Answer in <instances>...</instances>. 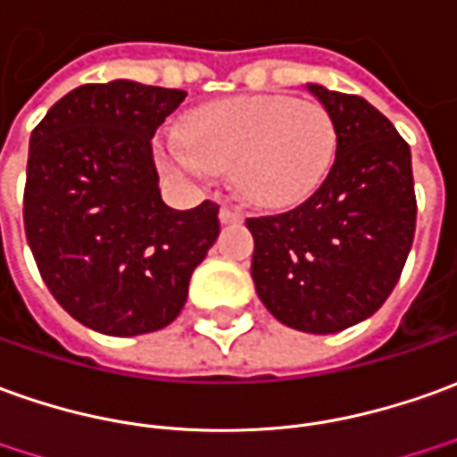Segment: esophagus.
I'll return each mask as SVG.
<instances>
[{
  "label": "esophagus",
  "instance_id": "obj_1",
  "mask_svg": "<svg viewBox=\"0 0 457 457\" xmlns=\"http://www.w3.org/2000/svg\"><path fill=\"white\" fill-rule=\"evenodd\" d=\"M221 223H238L241 219H244V213H241V209H236L234 204H221Z\"/></svg>",
  "mask_w": 457,
  "mask_h": 457
}]
</instances>
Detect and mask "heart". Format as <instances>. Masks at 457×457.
Instances as JSON below:
<instances>
[{"instance_id":"obj_1","label":"heart","mask_w":457,"mask_h":457,"mask_svg":"<svg viewBox=\"0 0 457 457\" xmlns=\"http://www.w3.org/2000/svg\"><path fill=\"white\" fill-rule=\"evenodd\" d=\"M338 131L319 102L294 96H238L191 112L184 144L162 159L171 171H234L238 194L263 209H288L326 181Z\"/></svg>"}]
</instances>
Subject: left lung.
Returning <instances> with one entry per match:
<instances>
[{
	"label": "left lung",
	"instance_id": "obj_1",
	"mask_svg": "<svg viewBox=\"0 0 457 457\" xmlns=\"http://www.w3.org/2000/svg\"><path fill=\"white\" fill-rule=\"evenodd\" d=\"M336 131V162L295 209L246 219L251 276L276 319L306 333H338L373 316L391 295L413 246L411 146L355 94L308 84Z\"/></svg>",
	"mask_w": 457,
	"mask_h": 457
}]
</instances>
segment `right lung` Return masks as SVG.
Here are the masks:
<instances>
[{
	"label": "right lung",
	"mask_w": 457,
	"mask_h": 457,
	"mask_svg": "<svg viewBox=\"0 0 457 457\" xmlns=\"http://www.w3.org/2000/svg\"><path fill=\"white\" fill-rule=\"evenodd\" d=\"M187 91L127 79L84 84L29 138L24 231L46 288L106 336L151 333L181 313L219 206L169 209L151 138Z\"/></svg>",
	"instance_id": "obj_1"
}]
</instances>
